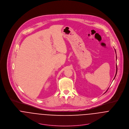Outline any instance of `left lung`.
I'll return each instance as SVG.
<instances>
[{
  "mask_svg": "<svg viewBox=\"0 0 129 129\" xmlns=\"http://www.w3.org/2000/svg\"><path fill=\"white\" fill-rule=\"evenodd\" d=\"M115 52H116V51H115ZM116 60H117V56H116ZM117 64H116V74H115V77H114V78H115V77H116V74H117ZM109 89V88H108ZM108 89H107V90H108ZM107 91H106V92H107Z\"/></svg>",
  "mask_w": 129,
  "mask_h": 129,
  "instance_id": "obj_1",
  "label": "left lung"
}]
</instances>
